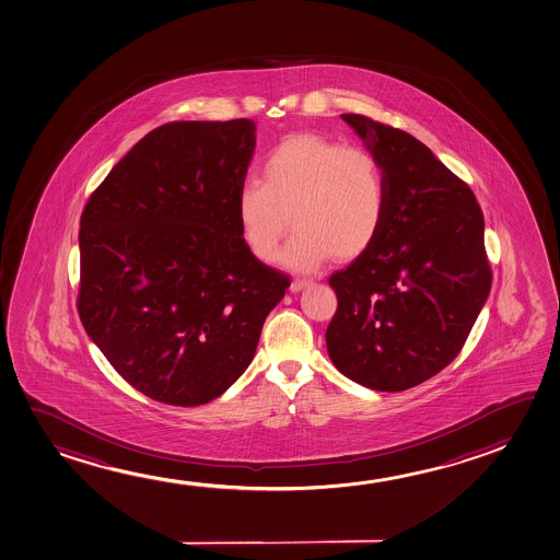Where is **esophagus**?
<instances>
[{"instance_id":"obj_1","label":"esophagus","mask_w":560,"mask_h":560,"mask_svg":"<svg viewBox=\"0 0 560 560\" xmlns=\"http://www.w3.org/2000/svg\"><path fill=\"white\" fill-rule=\"evenodd\" d=\"M306 287H310L308 279H294V281L291 283V292L304 291Z\"/></svg>"}]
</instances>
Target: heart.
<instances>
[{"label":"heart","instance_id":"obj_1","mask_svg":"<svg viewBox=\"0 0 560 560\" xmlns=\"http://www.w3.org/2000/svg\"><path fill=\"white\" fill-rule=\"evenodd\" d=\"M314 271L327 259L362 256L387 218V180L380 160L362 148L316 132L283 138L261 163V183L246 180L236 196V221L259 261Z\"/></svg>","mask_w":560,"mask_h":560}]
</instances>
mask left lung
Here are the masks:
<instances>
[{
	"instance_id": "8db88e82",
	"label": "left lung",
	"mask_w": 560,
	"mask_h": 560,
	"mask_svg": "<svg viewBox=\"0 0 560 560\" xmlns=\"http://www.w3.org/2000/svg\"><path fill=\"white\" fill-rule=\"evenodd\" d=\"M387 180L382 233L329 277L335 368L368 389H410L463 350L491 291L483 213L470 187L405 130L342 114Z\"/></svg>"
}]
</instances>
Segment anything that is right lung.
<instances>
[{"label":"right lung","instance_id":"add662e5","mask_svg":"<svg viewBox=\"0 0 560 560\" xmlns=\"http://www.w3.org/2000/svg\"><path fill=\"white\" fill-rule=\"evenodd\" d=\"M254 148L250 119L167 122L130 148L82 211V325L158 402L223 395L291 287L248 250L236 221Z\"/></svg>","mask_w":560,"mask_h":560}]
</instances>
